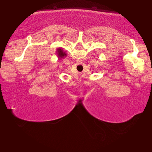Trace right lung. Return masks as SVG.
Here are the masks:
<instances>
[{"label":"right lung","mask_w":152,"mask_h":152,"mask_svg":"<svg viewBox=\"0 0 152 152\" xmlns=\"http://www.w3.org/2000/svg\"><path fill=\"white\" fill-rule=\"evenodd\" d=\"M56 54H57V56H58V59H61V58H65L66 56H67L66 53L64 52V50L61 48H58L57 51H56Z\"/></svg>","instance_id":"obj_1"}]
</instances>
